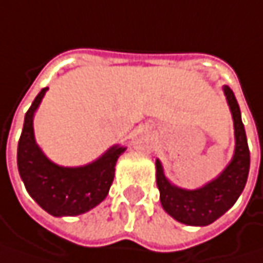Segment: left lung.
I'll return each instance as SVG.
<instances>
[{
  "label": "left lung",
  "mask_w": 263,
  "mask_h": 263,
  "mask_svg": "<svg viewBox=\"0 0 263 263\" xmlns=\"http://www.w3.org/2000/svg\"><path fill=\"white\" fill-rule=\"evenodd\" d=\"M235 128V152L227 167L197 190H185L165 178L159 159H156V185L164 211L176 221L188 226H208L220 218L241 196L250 170V151L241 120V111L230 87H223Z\"/></svg>",
  "instance_id": "left-lung-1"
}]
</instances>
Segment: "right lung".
<instances>
[{"label": "right lung", "mask_w": 263, "mask_h": 263, "mask_svg": "<svg viewBox=\"0 0 263 263\" xmlns=\"http://www.w3.org/2000/svg\"><path fill=\"white\" fill-rule=\"evenodd\" d=\"M46 88L33 101L17 143V170L28 194L54 217H75L93 209L107 197L114 179L116 162L126 147H109L96 161L83 167H63L52 162L37 146L33 117Z\"/></svg>", "instance_id": "obj_1"}]
</instances>
